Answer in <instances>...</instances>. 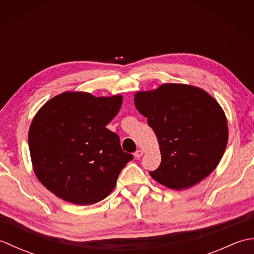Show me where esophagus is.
I'll return each mask as SVG.
<instances>
[{
  "mask_svg": "<svg viewBox=\"0 0 254 254\" xmlns=\"http://www.w3.org/2000/svg\"><path fill=\"white\" fill-rule=\"evenodd\" d=\"M143 150L142 149H138V150H136V152L135 153H134V157H135V158H141L142 157V156H143Z\"/></svg>",
  "mask_w": 254,
  "mask_h": 254,
  "instance_id": "34e87169",
  "label": "esophagus"
}]
</instances>
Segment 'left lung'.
<instances>
[{
  "instance_id": "obj_1",
  "label": "left lung",
  "mask_w": 254,
  "mask_h": 254,
  "mask_svg": "<svg viewBox=\"0 0 254 254\" xmlns=\"http://www.w3.org/2000/svg\"><path fill=\"white\" fill-rule=\"evenodd\" d=\"M135 107L158 139L161 163L149 175L167 188L196 185L222 159L228 127L218 102L206 91L183 84H164L135 94Z\"/></svg>"
}]
</instances>
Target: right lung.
Returning <instances> with one entry per match:
<instances>
[{
  "label": "right lung",
  "mask_w": 254,
  "mask_h": 254,
  "mask_svg": "<svg viewBox=\"0 0 254 254\" xmlns=\"http://www.w3.org/2000/svg\"><path fill=\"white\" fill-rule=\"evenodd\" d=\"M122 96L63 93L53 97L31 122L28 144L35 174L62 199L90 205L107 197L133 155L123 152L107 128Z\"/></svg>",
  "instance_id": "right-lung-1"
}]
</instances>
